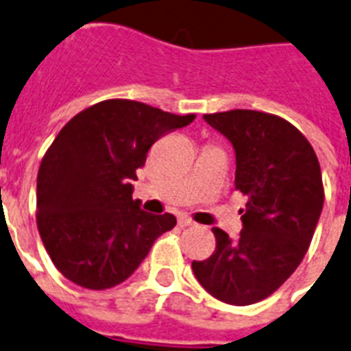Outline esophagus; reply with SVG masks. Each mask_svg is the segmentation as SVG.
<instances>
[{"mask_svg":"<svg viewBox=\"0 0 351 351\" xmlns=\"http://www.w3.org/2000/svg\"><path fill=\"white\" fill-rule=\"evenodd\" d=\"M178 225H180V227H189V225H195V221L191 220L187 215H180L178 216Z\"/></svg>","mask_w":351,"mask_h":351,"instance_id":"esophagus-1","label":"esophagus"}]
</instances>
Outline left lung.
<instances>
[{"instance_id": "left-lung-1", "label": "left lung", "mask_w": 351, "mask_h": 351, "mask_svg": "<svg viewBox=\"0 0 351 351\" xmlns=\"http://www.w3.org/2000/svg\"><path fill=\"white\" fill-rule=\"evenodd\" d=\"M236 151L243 229L232 241L215 227L216 249L193 272L209 294L245 306L274 294L294 274L323 210L321 166L306 136L281 117L254 110L205 113Z\"/></svg>"}]
</instances>
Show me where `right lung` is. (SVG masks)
<instances>
[{"label": "right lung", "instance_id": "right-lung-1", "mask_svg": "<svg viewBox=\"0 0 351 351\" xmlns=\"http://www.w3.org/2000/svg\"><path fill=\"white\" fill-rule=\"evenodd\" d=\"M130 99H108L64 124L37 173V230L72 283L106 290L126 281L176 218L131 198L136 169L160 136L195 121Z\"/></svg>", "mask_w": 351, "mask_h": 351}]
</instances>
